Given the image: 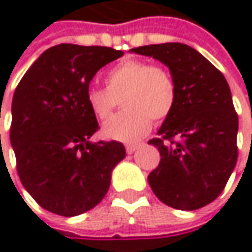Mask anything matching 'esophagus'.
<instances>
[{"mask_svg": "<svg viewBox=\"0 0 252 252\" xmlns=\"http://www.w3.org/2000/svg\"><path fill=\"white\" fill-rule=\"evenodd\" d=\"M126 153H128V155L134 153V152L137 150V144H128V146L126 147Z\"/></svg>", "mask_w": 252, "mask_h": 252, "instance_id": "1", "label": "esophagus"}]
</instances>
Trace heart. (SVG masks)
Masks as SVG:
<instances>
[{"label": "heart", "instance_id": "1", "mask_svg": "<svg viewBox=\"0 0 252 252\" xmlns=\"http://www.w3.org/2000/svg\"><path fill=\"white\" fill-rule=\"evenodd\" d=\"M126 109L103 126L108 138L132 143L143 138L153 121L166 120L176 102L174 77L162 65L143 60H124L105 74V89L89 87L86 103L93 117L108 121L118 100Z\"/></svg>", "mask_w": 252, "mask_h": 252}]
</instances>
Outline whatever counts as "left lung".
Wrapping results in <instances>:
<instances>
[{
    "instance_id": "8db88e82",
    "label": "left lung",
    "mask_w": 252,
    "mask_h": 252,
    "mask_svg": "<svg viewBox=\"0 0 252 252\" xmlns=\"http://www.w3.org/2000/svg\"><path fill=\"white\" fill-rule=\"evenodd\" d=\"M166 67L176 86L172 114L149 143L160 153L150 172L155 195L178 210H197L223 191L236 159L238 115L225 76L200 52L184 43L131 49Z\"/></svg>"
}]
</instances>
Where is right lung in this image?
Masks as SVG:
<instances>
[{
  "instance_id": "add662e5",
  "label": "right lung",
  "mask_w": 252,
  "mask_h": 252,
  "mask_svg": "<svg viewBox=\"0 0 252 252\" xmlns=\"http://www.w3.org/2000/svg\"><path fill=\"white\" fill-rule=\"evenodd\" d=\"M123 55L106 46H52L14 92L10 141L17 172L27 192L51 213L71 218L97 206L112 169L126 158L120 141H90L99 124L86 103L94 74Z\"/></svg>"
}]
</instances>
